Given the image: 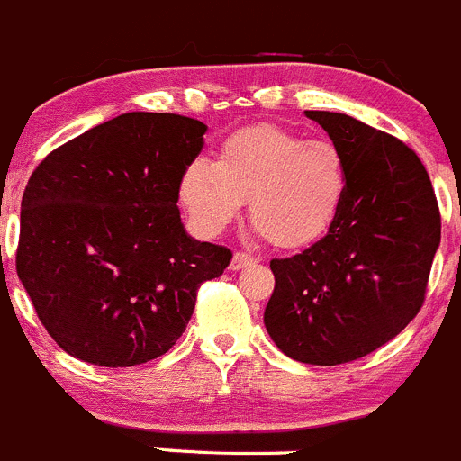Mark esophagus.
Here are the masks:
<instances>
[{"mask_svg":"<svg viewBox=\"0 0 461 461\" xmlns=\"http://www.w3.org/2000/svg\"><path fill=\"white\" fill-rule=\"evenodd\" d=\"M250 264H258V258H253V255L244 253V250H237V253L232 255V259H230V268H232V271H240V268L250 267Z\"/></svg>","mask_w":461,"mask_h":461,"instance_id":"esophagus-1","label":"esophagus"}]
</instances>
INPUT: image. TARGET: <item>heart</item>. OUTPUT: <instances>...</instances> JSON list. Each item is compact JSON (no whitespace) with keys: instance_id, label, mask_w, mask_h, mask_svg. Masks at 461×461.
Here are the masks:
<instances>
[{"instance_id":"1","label":"heart","mask_w":461,"mask_h":461,"mask_svg":"<svg viewBox=\"0 0 461 461\" xmlns=\"http://www.w3.org/2000/svg\"><path fill=\"white\" fill-rule=\"evenodd\" d=\"M345 154L331 140H307L286 127L250 125L220 148L217 161L197 158L181 179V202L203 235H217L249 202L253 229L280 249L321 240L348 194Z\"/></svg>"}]
</instances>
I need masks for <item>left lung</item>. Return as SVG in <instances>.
I'll return each instance as SVG.
<instances>
[{
  "label": "left lung",
  "instance_id": "1",
  "mask_svg": "<svg viewBox=\"0 0 461 461\" xmlns=\"http://www.w3.org/2000/svg\"><path fill=\"white\" fill-rule=\"evenodd\" d=\"M345 154L348 194L322 240L271 259L264 325L277 349L340 366L405 330L426 300L441 215L426 167L403 140L348 113L304 112Z\"/></svg>",
  "mask_w": 461,
  "mask_h": 461
}]
</instances>
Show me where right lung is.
Wrapping results in <instances>:
<instances>
[{
	"mask_svg": "<svg viewBox=\"0 0 461 461\" xmlns=\"http://www.w3.org/2000/svg\"><path fill=\"white\" fill-rule=\"evenodd\" d=\"M206 130L179 113H121L31 175L17 276L74 358L103 367L158 358L185 331L202 282L230 264V249L193 240L176 208Z\"/></svg>",
	"mask_w": 461,
	"mask_h": 461,
	"instance_id": "obj_1",
	"label": "right lung"
}]
</instances>
